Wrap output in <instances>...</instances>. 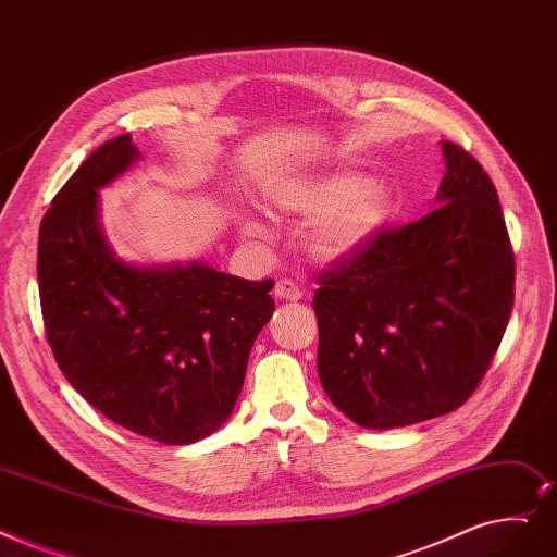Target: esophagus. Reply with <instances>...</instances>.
I'll use <instances>...</instances> for the list:
<instances>
[{"instance_id":"obj_1","label":"esophagus","mask_w":557,"mask_h":557,"mask_svg":"<svg viewBox=\"0 0 557 557\" xmlns=\"http://www.w3.org/2000/svg\"><path fill=\"white\" fill-rule=\"evenodd\" d=\"M273 294H275V298H280V300H292V302H296V300L302 298V292L298 288V284H294L292 280H280V282L275 284V288H273Z\"/></svg>"}]
</instances>
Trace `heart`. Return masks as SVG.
Instances as JSON below:
<instances>
[{
  "label": "heart",
  "mask_w": 557,
  "mask_h": 557,
  "mask_svg": "<svg viewBox=\"0 0 557 557\" xmlns=\"http://www.w3.org/2000/svg\"><path fill=\"white\" fill-rule=\"evenodd\" d=\"M271 205L288 215L309 219L302 230V248L319 263L352 257L386 225L394 211V193L382 182H371L359 171H334L277 186ZM240 232L265 238L269 230L252 213L238 215Z\"/></svg>",
  "instance_id": "1"
}]
</instances>
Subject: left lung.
I'll use <instances>...</instances> for the list:
<instances>
[{
  "label": "left lung",
  "mask_w": 557,
  "mask_h": 557,
  "mask_svg": "<svg viewBox=\"0 0 557 557\" xmlns=\"http://www.w3.org/2000/svg\"><path fill=\"white\" fill-rule=\"evenodd\" d=\"M440 207L382 227L319 275V377L361 428L392 430L453 412L478 389L515 305V252L496 188L442 140Z\"/></svg>",
  "instance_id": "1"
}]
</instances>
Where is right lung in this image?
Listing matches in <instances>:
<instances>
[{"mask_svg": "<svg viewBox=\"0 0 557 557\" xmlns=\"http://www.w3.org/2000/svg\"><path fill=\"white\" fill-rule=\"evenodd\" d=\"M138 157L129 134L115 136L57 193L38 234L40 307L57 364L84 400L140 437L182 446L230 419L275 311L273 280L117 259L98 190Z\"/></svg>", "mask_w": 557, "mask_h": 557, "instance_id": "1", "label": "right lung"}]
</instances>
